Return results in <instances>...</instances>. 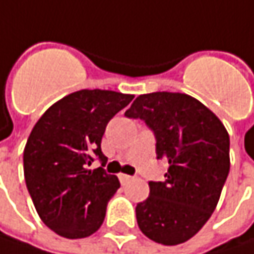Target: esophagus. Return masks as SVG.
Returning a JSON list of instances; mask_svg holds the SVG:
<instances>
[{"label":"esophagus","instance_id":"esophagus-1","mask_svg":"<svg viewBox=\"0 0 254 254\" xmlns=\"http://www.w3.org/2000/svg\"><path fill=\"white\" fill-rule=\"evenodd\" d=\"M119 180H121V183H122V185H127V183L132 180V177H130V176H127V174H119Z\"/></svg>","mask_w":254,"mask_h":254}]
</instances>
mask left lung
I'll return each instance as SVG.
<instances>
[{
    "label": "left lung",
    "instance_id": "left-lung-1",
    "mask_svg": "<svg viewBox=\"0 0 254 254\" xmlns=\"http://www.w3.org/2000/svg\"><path fill=\"white\" fill-rule=\"evenodd\" d=\"M127 118L154 132L157 158L169 163L164 182H150L136 205L139 230L152 242L176 246L205 225L230 172V136L218 118L196 99L158 91L135 99Z\"/></svg>",
    "mask_w": 254,
    "mask_h": 254
}]
</instances>
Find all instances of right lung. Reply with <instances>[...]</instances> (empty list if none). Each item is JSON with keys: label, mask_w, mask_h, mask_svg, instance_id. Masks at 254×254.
I'll use <instances>...</instances> for the list:
<instances>
[{"label": "right lung", "mask_w": 254, "mask_h": 254, "mask_svg": "<svg viewBox=\"0 0 254 254\" xmlns=\"http://www.w3.org/2000/svg\"><path fill=\"white\" fill-rule=\"evenodd\" d=\"M132 99L80 90L52 104L33 127L23 154L26 186L40 219L59 236L84 239L103 224L121 183L103 169L102 138L109 121ZM94 159L102 166L90 171Z\"/></svg>", "instance_id": "right-lung-1"}]
</instances>
